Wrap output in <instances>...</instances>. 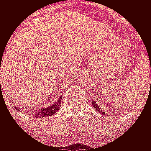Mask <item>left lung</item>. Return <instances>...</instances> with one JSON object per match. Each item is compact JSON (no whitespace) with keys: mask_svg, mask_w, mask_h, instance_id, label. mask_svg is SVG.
<instances>
[{"mask_svg":"<svg viewBox=\"0 0 151 151\" xmlns=\"http://www.w3.org/2000/svg\"><path fill=\"white\" fill-rule=\"evenodd\" d=\"M92 104H93V106L94 107V109H95L96 111H99V112H100V114H101L106 115V114H105V112H104V111H103V110L101 109V107H100L99 105H98V104H97V103H96V102L94 101V99L93 100V102H92Z\"/></svg>","mask_w":151,"mask_h":151,"instance_id":"1","label":"left lung"}]
</instances>
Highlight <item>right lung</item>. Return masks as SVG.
Listing matches in <instances>:
<instances>
[{"label":"right lung","instance_id":"1","mask_svg":"<svg viewBox=\"0 0 151 151\" xmlns=\"http://www.w3.org/2000/svg\"><path fill=\"white\" fill-rule=\"evenodd\" d=\"M1 83V81H0ZM61 99H62V95L59 96V99L57 103L53 104L52 105L47 107V108H40L39 110H37V111L34 114V116L37 118H43V117H47V116H50L52 114H54L55 112H57L58 110H59V107L61 106L60 105V103H61ZM19 111V109H18Z\"/></svg>","mask_w":151,"mask_h":151}]
</instances>
